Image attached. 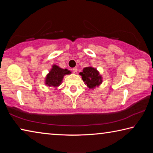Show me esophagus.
Returning a JSON list of instances; mask_svg holds the SVG:
<instances>
[{"mask_svg":"<svg viewBox=\"0 0 153 153\" xmlns=\"http://www.w3.org/2000/svg\"><path fill=\"white\" fill-rule=\"evenodd\" d=\"M73 71H74V73H76V72L77 71V67H74Z\"/></svg>","mask_w":153,"mask_h":153,"instance_id":"1","label":"esophagus"}]
</instances>
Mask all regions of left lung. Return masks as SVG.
Masks as SVG:
<instances>
[{"label": "left lung", "mask_w": 153, "mask_h": 153, "mask_svg": "<svg viewBox=\"0 0 153 153\" xmlns=\"http://www.w3.org/2000/svg\"><path fill=\"white\" fill-rule=\"evenodd\" d=\"M79 75L82 76L83 81L90 89L94 88L102 82V77L99 74V72L92 67H85L83 71L80 72Z\"/></svg>", "instance_id": "8db88e82"}]
</instances>
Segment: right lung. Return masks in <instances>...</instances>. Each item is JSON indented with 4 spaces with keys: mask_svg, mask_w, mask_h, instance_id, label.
I'll list each match as a JSON object with an SVG mask.
<instances>
[{
    "mask_svg": "<svg viewBox=\"0 0 153 153\" xmlns=\"http://www.w3.org/2000/svg\"><path fill=\"white\" fill-rule=\"evenodd\" d=\"M69 74H71V72L68 69H61L59 66L54 65L46 77L45 84L50 87H57L62 83L65 75Z\"/></svg>",
    "mask_w": 153,
    "mask_h": 153,
    "instance_id": "obj_1",
    "label": "right lung"
}]
</instances>
